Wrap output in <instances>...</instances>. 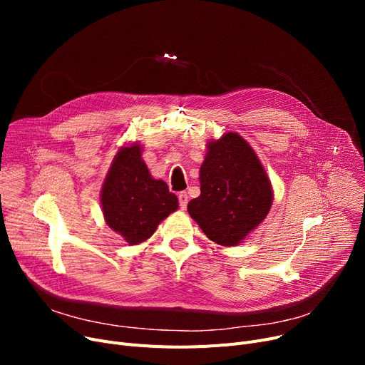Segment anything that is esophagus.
Segmentation results:
<instances>
[{
	"instance_id": "1",
	"label": "esophagus",
	"mask_w": 365,
	"mask_h": 365,
	"mask_svg": "<svg viewBox=\"0 0 365 365\" xmlns=\"http://www.w3.org/2000/svg\"><path fill=\"white\" fill-rule=\"evenodd\" d=\"M187 201H189L187 194H186V192H180V194H179V204H180V208H182V210H186Z\"/></svg>"
}]
</instances>
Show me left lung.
I'll return each mask as SVG.
<instances>
[{
	"label": "left lung",
	"mask_w": 365,
	"mask_h": 365,
	"mask_svg": "<svg viewBox=\"0 0 365 365\" xmlns=\"http://www.w3.org/2000/svg\"><path fill=\"white\" fill-rule=\"evenodd\" d=\"M200 183L201 195L189 201L187 212L216 244L238 245L271 210V180L238 133L229 131L207 143Z\"/></svg>",
	"instance_id": "obj_1"
}]
</instances>
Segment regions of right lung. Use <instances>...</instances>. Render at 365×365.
<instances>
[{"mask_svg":"<svg viewBox=\"0 0 365 365\" xmlns=\"http://www.w3.org/2000/svg\"><path fill=\"white\" fill-rule=\"evenodd\" d=\"M103 216L112 231L136 245L179 207L178 197L164 180H157L142 160V146H124L115 155L102 186Z\"/></svg>","mask_w":365,"mask_h":365,"instance_id":"add662e5","label":"right lung"}]
</instances>
